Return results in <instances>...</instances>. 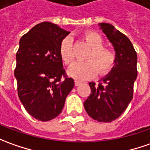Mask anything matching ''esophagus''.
<instances>
[{
    "mask_svg": "<svg viewBox=\"0 0 150 150\" xmlns=\"http://www.w3.org/2000/svg\"><path fill=\"white\" fill-rule=\"evenodd\" d=\"M81 83H82V82H80V81H79V80H75V86H79V85H80Z\"/></svg>",
    "mask_w": 150,
    "mask_h": 150,
    "instance_id": "esophagus-1",
    "label": "esophagus"
}]
</instances>
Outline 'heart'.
<instances>
[{"label":"heart","instance_id":"b5f03b06","mask_svg":"<svg viewBox=\"0 0 150 150\" xmlns=\"http://www.w3.org/2000/svg\"><path fill=\"white\" fill-rule=\"evenodd\" d=\"M83 38L92 50L88 52L85 60L87 62H75L68 70V75L78 80H85L94 77L96 74L100 76L108 75L112 71L117 62V55L113 50L103 47L104 40L98 33L88 31ZM60 56L67 66L75 61L74 43L71 37L64 38L59 48Z\"/></svg>","mask_w":150,"mask_h":150}]
</instances>
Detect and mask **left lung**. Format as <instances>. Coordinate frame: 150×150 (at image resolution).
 Masks as SVG:
<instances>
[{"instance_id":"1","label":"left lung","mask_w":150,"mask_h":150,"mask_svg":"<svg viewBox=\"0 0 150 150\" xmlns=\"http://www.w3.org/2000/svg\"><path fill=\"white\" fill-rule=\"evenodd\" d=\"M101 28L114 46L117 62L112 71L98 83L90 82L91 93L83 106L88 116L100 122L117 119L133 98L137 77V54L127 37L110 24L102 23Z\"/></svg>"}]
</instances>
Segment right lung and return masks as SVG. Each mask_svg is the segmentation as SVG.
Listing matches in <instances>:
<instances>
[{
    "label": "right lung",
    "instance_id": "1",
    "mask_svg": "<svg viewBox=\"0 0 150 150\" xmlns=\"http://www.w3.org/2000/svg\"><path fill=\"white\" fill-rule=\"evenodd\" d=\"M69 32L50 22L37 24L20 38L15 76L19 100L41 122L62 112L75 82L68 78L59 48Z\"/></svg>",
    "mask_w": 150,
    "mask_h": 150
}]
</instances>
